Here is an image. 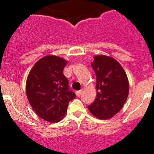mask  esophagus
Instances as JSON below:
<instances>
[{
    "label": "esophagus",
    "instance_id": "34e87169",
    "mask_svg": "<svg viewBox=\"0 0 154 154\" xmlns=\"http://www.w3.org/2000/svg\"><path fill=\"white\" fill-rule=\"evenodd\" d=\"M83 88H82V89H80V90H79V91H76V94H77V97H80V94H82V92H83Z\"/></svg>",
    "mask_w": 154,
    "mask_h": 154
}]
</instances>
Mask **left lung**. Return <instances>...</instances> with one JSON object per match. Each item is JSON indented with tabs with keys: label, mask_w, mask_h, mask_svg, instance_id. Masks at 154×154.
<instances>
[{
	"label": "left lung",
	"mask_w": 154,
	"mask_h": 154,
	"mask_svg": "<svg viewBox=\"0 0 154 154\" xmlns=\"http://www.w3.org/2000/svg\"><path fill=\"white\" fill-rule=\"evenodd\" d=\"M91 67L97 79V96L88 109L97 119H109L122 109L127 100L129 94L127 74L117 60L106 55L94 56Z\"/></svg>",
	"instance_id": "8db88e82"
}]
</instances>
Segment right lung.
<instances>
[{
  "label": "right lung",
  "instance_id": "add662e5",
  "mask_svg": "<svg viewBox=\"0 0 154 154\" xmlns=\"http://www.w3.org/2000/svg\"><path fill=\"white\" fill-rule=\"evenodd\" d=\"M68 61L48 55L35 63L26 82V94L32 109L47 122H59L67 112L68 103L76 94L69 91L68 80L63 74Z\"/></svg>",
  "mask_w": 154,
  "mask_h": 154
}]
</instances>
